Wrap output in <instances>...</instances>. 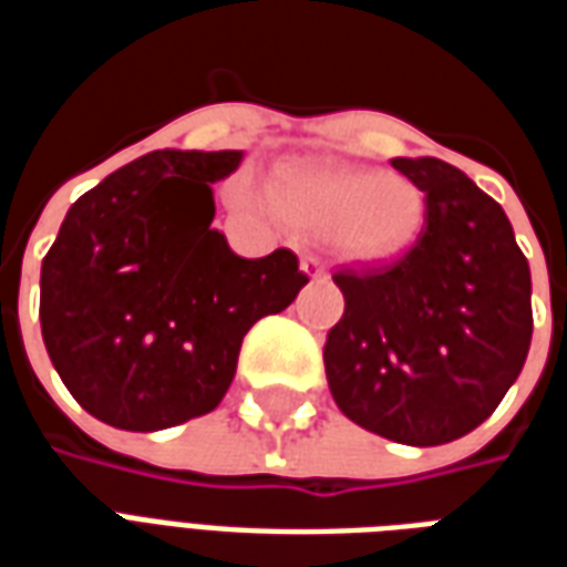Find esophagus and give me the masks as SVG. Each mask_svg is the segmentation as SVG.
Listing matches in <instances>:
<instances>
[{
	"instance_id": "esophagus-1",
	"label": "esophagus",
	"mask_w": 567,
	"mask_h": 567,
	"mask_svg": "<svg viewBox=\"0 0 567 567\" xmlns=\"http://www.w3.org/2000/svg\"><path fill=\"white\" fill-rule=\"evenodd\" d=\"M300 270L307 272V276H312V279H321V276H324V260H321L319 255H303V258H300Z\"/></svg>"
}]
</instances>
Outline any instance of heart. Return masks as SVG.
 <instances>
[{"instance_id": "b5f03b06", "label": "heart", "mask_w": 567, "mask_h": 567, "mask_svg": "<svg viewBox=\"0 0 567 567\" xmlns=\"http://www.w3.org/2000/svg\"><path fill=\"white\" fill-rule=\"evenodd\" d=\"M243 209H267L248 182H236ZM270 206L288 227L328 239L343 258L389 264L406 255L425 224V194L406 175L343 169V166H285L272 175Z\"/></svg>"}]
</instances>
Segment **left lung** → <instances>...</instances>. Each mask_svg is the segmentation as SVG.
<instances>
[{
	"instance_id": "obj_1",
	"label": "left lung",
	"mask_w": 567,
	"mask_h": 567,
	"mask_svg": "<svg viewBox=\"0 0 567 567\" xmlns=\"http://www.w3.org/2000/svg\"><path fill=\"white\" fill-rule=\"evenodd\" d=\"M425 194L413 248L333 272L346 297L324 373L355 425L440 446L483 425L532 343V272L495 199L446 161L394 157Z\"/></svg>"
}]
</instances>
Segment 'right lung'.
Here are the masks:
<instances>
[{
  "label": "right lung",
  "mask_w": 567,
  "mask_h": 567,
  "mask_svg": "<svg viewBox=\"0 0 567 567\" xmlns=\"http://www.w3.org/2000/svg\"><path fill=\"white\" fill-rule=\"evenodd\" d=\"M243 151H151L72 203L42 260L44 349L69 394L121 431L221 404L248 328L309 282L297 255L246 260L212 227Z\"/></svg>",
  "instance_id": "right-lung-1"
}]
</instances>
